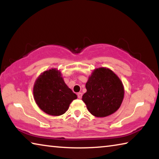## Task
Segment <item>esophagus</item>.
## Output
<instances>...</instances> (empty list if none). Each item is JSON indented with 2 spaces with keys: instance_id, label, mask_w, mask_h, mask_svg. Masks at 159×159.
I'll list each match as a JSON object with an SVG mask.
<instances>
[{
  "instance_id": "obj_1",
  "label": "esophagus",
  "mask_w": 159,
  "mask_h": 159,
  "mask_svg": "<svg viewBox=\"0 0 159 159\" xmlns=\"http://www.w3.org/2000/svg\"><path fill=\"white\" fill-rule=\"evenodd\" d=\"M78 95V98H79V99H81L82 98V95H83V93H79L77 94Z\"/></svg>"
}]
</instances>
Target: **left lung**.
<instances>
[{
    "mask_svg": "<svg viewBox=\"0 0 159 159\" xmlns=\"http://www.w3.org/2000/svg\"><path fill=\"white\" fill-rule=\"evenodd\" d=\"M82 97L88 111L96 117L114 114L121 105L124 97L123 85L111 70L101 67L94 70L85 84Z\"/></svg>",
    "mask_w": 159,
    "mask_h": 159,
    "instance_id": "left-lung-1",
    "label": "left lung"
}]
</instances>
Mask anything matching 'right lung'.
Wrapping results in <instances>:
<instances>
[{
  "label": "right lung",
  "instance_id": "add662e5",
  "mask_svg": "<svg viewBox=\"0 0 159 159\" xmlns=\"http://www.w3.org/2000/svg\"><path fill=\"white\" fill-rule=\"evenodd\" d=\"M33 91L37 105L52 116L64 114L71 102L77 98L64 83L61 72L56 69L45 71L40 75L34 83Z\"/></svg>",
  "mask_w": 159,
  "mask_h": 159
}]
</instances>
